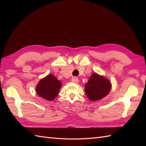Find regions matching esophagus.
Masks as SVG:
<instances>
[{
	"mask_svg": "<svg viewBox=\"0 0 146 146\" xmlns=\"http://www.w3.org/2000/svg\"><path fill=\"white\" fill-rule=\"evenodd\" d=\"M71 81H72L73 83H77L78 82V79L76 77H72V78H71Z\"/></svg>",
	"mask_w": 146,
	"mask_h": 146,
	"instance_id": "1",
	"label": "esophagus"
}]
</instances>
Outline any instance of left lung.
<instances>
[{"label": "left lung", "instance_id": "1", "mask_svg": "<svg viewBox=\"0 0 146 146\" xmlns=\"http://www.w3.org/2000/svg\"><path fill=\"white\" fill-rule=\"evenodd\" d=\"M111 89V82L96 72L91 75L85 85V94L92 102L103 99L109 94Z\"/></svg>", "mask_w": 146, "mask_h": 146}]
</instances>
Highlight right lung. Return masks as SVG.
<instances>
[{"label": "right lung", "mask_w": 146, "mask_h": 146, "mask_svg": "<svg viewBox=\"0 0 146 146\" xmlns=\"http://www.w3.org/2000/svg\"><path fill=\"white\" fill-rule=\"evenodd\" d=\"M61 86V82L49 74L39 80L36 86V91L44 99L52 101L58 95Z\"/></svg>", "instance_id": "add662e5"}]
</instances>
